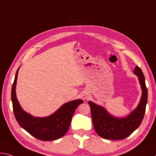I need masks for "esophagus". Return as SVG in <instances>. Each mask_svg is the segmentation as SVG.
I'll return each mask as SVG.
<instances>
[{
	"label": "esophagus",
	"mask_w": 156,
	"mask_h": 156,
	"mask_svg": "<svg viewBox=\"0 0 156 156\" xmlns=\"http://www.w3.org/2000/svg\"><path fill=\"white\" fill-rule=\"evenodd\" d=\"M89 97H90V94H89V93L87 91H84L82 94V98L83 100H87Z\"/></svg>",
	"instance_id": "obj_1"
}]
</instances>
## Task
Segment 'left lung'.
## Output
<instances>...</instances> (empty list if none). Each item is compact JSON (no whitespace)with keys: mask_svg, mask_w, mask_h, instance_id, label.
I'll list each match as a JSON object with an SVG mask.
<instances>
[{"mask_svg":"<svg viewBox=\"0 0 156 156\" xmlns=\"http://www.w3.org/2000/svg\"><path fill=\"white\" fill-rule=\"evenodd\" d=\"M133 73L139 80L142 96L137 108L126 117H115L110 115L102 105L96 104L92 101L88 102L95 131L104 139L112 140L125 139L131 135L142 122L147 103L148 91L146 87L144 76L139 66H135Z\"/></svg>","mask_w":156,"mask_h":156,"instance_id":"8db88e82","label":"left lung"}]
</instances>
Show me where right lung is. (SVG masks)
Listing matches in <instances>:
<instances>
[{
	"instance_id": "1",
	"label": "right lung",
	"mask_w": 156,
	"mask_h": 156,
	"mask_svg": "<svg viewBox=\"0 0 156 156\" xmlns=\"http://www.w3.org/2000/svg\"><path fill=\"white\" fill-rule=\"evenodd\" d=\"M19 69L16 71L11 94L14 114L17 122L21 128L38 140L51 141L63 137L68 131L75 110L83 101L76 99L69 101L47 117H34L21 108L16 98V85Z\"/></svg>"
}]
</instances>
